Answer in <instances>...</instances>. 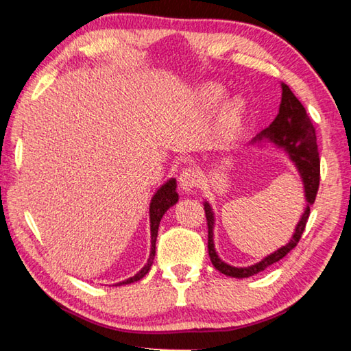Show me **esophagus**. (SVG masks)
<instances>
[{"label":"esophagus","mask_w":351,"mask_h":351,"mask_svg":"<svg viewBox=\"0 0 351 351\" xmlns=\"http://www.w3.org/2000/svg\"><path fill=\"white\" fill-rule=\"evenodd\" d=\"M180 186L184 192H190L193 187L198 186V173L193 167L184 169L180 176Z\"/></svg>","instance_id":"esophagus-1"}]
</instances>
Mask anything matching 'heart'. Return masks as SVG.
<instances>
[{
  "mask_svg": "<svg viewBox=\"0 0 351 351\" xmlns=\"http://www.w3.org/2000/svg\"><path fill=\"white\" fill-rule=\"evenodd\" d=\"M201 97H203L207 105H217L223 100L224 90L219 85H206L201 90ZM243 110H245V104H243L241 99H234L232 102H229L228 106H226L223 114V130L226 133L230 134L235 132L241 121Z\"/></svg>",
  "mask_w": 351,
  "mask_h": 351,
  "instance_id": "obj_1",
  "label": "heart"
}]
</instances>
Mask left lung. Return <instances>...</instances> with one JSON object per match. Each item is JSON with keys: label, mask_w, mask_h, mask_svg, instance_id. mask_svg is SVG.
Listing matches in <instances>:
<instances>
[{"label": "left lung", "mask_w": 351, "mask_h": 351, "mask_svg": "<svg viewBox=\"0 0 351 351\" xmlns=\"http://www.w3.org/2000/svg\"><path fill=\"white\" fill-rule=\"evenodd\" d=\"M263 138L272 141L276 145L282 147L289 154L291 161L295 164L302 180H304L305 198L308 204L299 224H297L293 239L289 240L287 246L277 249L274 254L268 255V257L258 261V263L247 266V268H235V266L224 263L215 252V247H213V212L209 203H204L207 232H209V235H207L209 237V240H207L209 257L215 269L229 277L245 278L258 274V272L265 271L268 266L282 260L289 251H293L297 243H299L302 234H304L308 217H310V206L316 201L319 190L320 158L316 144V130H314L311 119L306 114L304 105L300 104V100L294 96L289 86L285 85V83H282V104L280 108H278V114L272 121L271 125L263 130L254 141H261Z\"/></svg>", "instance_id": "obj_1"}]
</instances>
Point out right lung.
<instances>
[{"mask_svg": "<svg viewBox=\"0 0 351 351\" xmlns=\"http://www.w3.org/2000/svg\"><path fill=\"white\" fill-rule=\"evenodd\" d=\"M178 201V192H176V180H170L164 184V186L154 193V197L152 198L150 203V229H152V251H150V258H148L147 265L142 268L138 274L130 277L128 280L121 282L117 285H127V283H133L141 280L148 271H150L152 265H153V258L154 254H156V237H158V229H159V223H161V218L165 212H167L169 207L176 204Z\"/></svg>", "mask_w": 351, "mask_h": 351, "instance_id": "right-lung-1", "label": "right lung"}]
</instances>
